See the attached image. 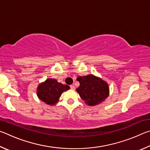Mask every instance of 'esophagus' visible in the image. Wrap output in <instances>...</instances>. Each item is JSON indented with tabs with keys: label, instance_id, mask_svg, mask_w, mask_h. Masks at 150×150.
Wrapping results in <instances>:
<instances>
[{
	"label": "esophagus",
	"instance_id": "esophagus-1",
	"mask_svg": "<svg viewBox=\"0 0 150 150\" xmlns=\"http://www.w3.org/2000/svg\"><path fill=\"white\" fill-rule=\"evenodd\" d=\"M70 87H71V88L72 90H75V87L74 86V85H70Z\"/></svg>",
	"mask_w": 150,
	"mask_h": 150
}]
</instances>
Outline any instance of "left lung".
<instances>
[{
  "label": "left lung",
  "instance_id": "left-lung-1",
  "mask_svg": "<svg viewBox=\"0 0 150 150\" xmlns=\"http://www.w3.org/2000/svg\"><path fill=\"white\" fill-rule=\"evenodd\" d=\"M80 85L76 91L85 104L91 106L99 105L109 96L110 90L106 81L93 74L77 78Z\"/></svg>",
  "mask_w": 150,
  "mask_h": 150
}]
</instances>
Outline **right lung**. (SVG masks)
I'll use <instances>...</instances> for the list:
<instances>
[{
	"label": "right lung",
	"instance_id": "1",
	"mask_svg": "<svg viewBox=\"0 0 150 150\" xmlns=\"http://www.w3.org/2000/svg\"><path fill=\"white\" fill-rule=\"evenodd\" d=\"M69 88V86L63 85L55 79L48 78L38 86L36 94L39 99L53 106L57 103L62 94Z\"/></svg>",
	"mask_w": 150,
	"mask_h": 150
}]
</instances>
